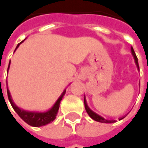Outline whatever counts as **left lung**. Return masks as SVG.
<instances>
[{"label": "left lung", "instance_id": "8db88e82", "mask_svg": "<svg viewBox=\"0 0 148 148\" xmlns=\"http://www.w3.org/2000/svg\"><path fill=\"white\" fill-rule=\"evenodd\" d=\"M131 51H132V54H133V56H134V57L135 60V63L137 64V66H138V68L139 69V66H138V58H137V56H136V55H135L134 51V49L132 47L131 49ZM84 106H85V110H86V111H87V113L88 114L90 117L92 119V120H96V121H98V122H101V123H114L115 122V120H105L104 118H102L101 116H100L97 114H96L95 112H93L92 110H91L90 108L88 106V105H87V102H86V100H85V97H84ZM120 120H122V119H120Z\"/></svg>", "mask_w": 148, "mask_h": 148}]
</instances>
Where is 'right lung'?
<instances>
[{"mask_svg": "<svg viewBox=\"0 0 148 148\" xmlns=\"http://www.w3.org/2000/svg\"><path fill=\"white\" fill-rule=\"evenodd\" d=\"M24 41V40H23ZM23 41H22L20 43H22ZM18 43L16 47L15 50L18 48L19 44ZM10 68V64L8 66V69ZM7 85V83H6ZM65 91H64V92L62 93V95L59 97V99L56 101V102L55 103L53 106V107L51 110H49L47 112H43V113H39V112H31V111H26V110H23L18 108L17 106H15L14 103L13 102V101L11 99V96L10 94V91L7 89V95L9 101L10 102V104L12 106L13 109L14 110V111L18 115V116L22 119V120L26 122L28 125H31V126H34V127H40V126H43L52 122L55 119H56V116L57 115L58 113L59 107H60V101L62 100V97L64 96Z\"/></svg>", "mask_w": 148, "mask_h": 148, "instance_id": "1", "label": "right lung"}]
</instances>
